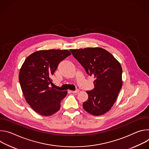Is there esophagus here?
I'll use <instances>...</instances> for the list:
<instances>
[{
    "mask_svg": "<svg viewBox=\"0 0 149 149\" xmlns=\"http://www.w3.org/2000/svg\"><path fill=\"white\" fill-rule=\"evenodd\" d=\"M71 91V93H78L79 91V90H78V89H77L76 90H75V91Z\"/></svg>",
    "mask_w": 149,
    "mask_h": 149,
    "instance_id": "34e87169",
    "label": "esophagus"
}]
</instances>
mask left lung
Masks as SVG:
<instances>
[{"label": "left lung", "mask_w": 149, "mask_h": 149, "mask_svg": "<svg viewBox=\"0 0 149 149\" xmlns=\"http://www.w3.org/2000/svg\"><path fill=\"white\" fill-rule=\"evenodd\" d=\"M87 74L94 77V88L87 91L88 100L82 105L87 112L100 116L109 111L115 103L122 84V68L107 51L101 48L70 49Z\"/></svg>", "instance_id": "8db88e82"}]
</instances>
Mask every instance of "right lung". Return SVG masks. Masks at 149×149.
I'll return each instance as SVG.
<instances>
[{
    "label": "right lung",
    "instance_id": "add662e5",
    "mask_svg": "<svg viewBox=\"0 0 149 149\" xmlns=\"http://www.w3.org/2000/svg\"><path fill=\"white\" fill-rule=\"evenodd\" d=\"M68 50H40L28 56L21 67L19 80L24 95L31 108L41 116L57 112L67 91L50 87L52 76L59 63L71 55Z\"/></svg>",
    "mask_w": 149,
    "mask_h": 149
}]
</instances>
